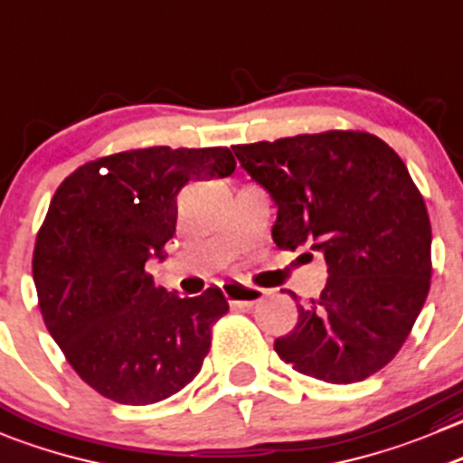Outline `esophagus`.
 <instances>
[{"mask_svg": "<svg viewBox=\"0 0 463 463\" xmlns=\"http://www.w3.org/2000/svg\"><path fill=\"white\" fill-rule=\"evenodd\" d=\"M223 296L228 298V303L232 305H241V307H250V305L260 303L264 298V291L260 287H250V285H241L237 280H228L222 285Z\"/></svg>", "mask_w": 463, "mask_h": 463, "instance_id": "esophagus-1", "label": "esophagus"}]
</instances>
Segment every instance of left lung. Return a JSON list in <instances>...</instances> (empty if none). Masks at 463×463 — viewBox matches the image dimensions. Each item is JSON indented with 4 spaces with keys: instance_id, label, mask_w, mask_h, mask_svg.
I'll return each mask as SVG.
<instances>
[{
    "instance_id": "8db88e82",
    "label": "left lung",
    "mask_w": 463,
    "mask_h": 463,
    "mask_svg": "<svg viewBox=\"0 0 463 463\" xmlns=\"http://www.w3.org/2000/svg\"><path fill=\"white\" fill-rule=\"evenodd\" d=\"M278 208V249L309 246L327 282L273 348L309 378L351 384L405 344L432 278V228L405 163L380 137L327 131L232 146ZM296 300V296H294Z\"/></svg>"
}]
</instances>
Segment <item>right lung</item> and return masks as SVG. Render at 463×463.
I'll return each instance as SVG.
<instances>
[{
  "mask_svg": "<svg viewBox=\"0 0 463 463\" xmlns=\"http://www.w3.org/2000/svg\"><path fill=\"white\" fill-rule=\"evenodd\" d=\"M232 172L226 146H149L83 165L53 194L33 250L40 312L71 369L101 396L151 405L203 366L226 296L213 285L181 298L145 267L167 258L178 192Z\"/></svg>",
  "mask_w": 463,
  "mask_h": 463,
  "instance_id": "add662e5",
  "label": "right lung"
}]
</instances>
